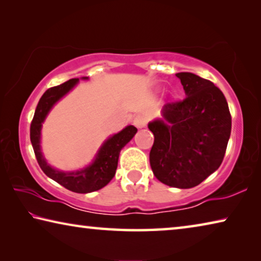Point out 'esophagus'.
Wrapping results in <instances>:
<instances>
[{"label": "esophagus", "instance_id": "34e87169", "mask_svg": "<svg viewBox=\"0 0 261 261\" xmlns=\"http://www.w3.org/2000/svg\"><path fill=\"white\" fill-rule=\"evenodd\" d=\"M147 117L146 116H144V115H138V116H137L136 118H135V121H134V124L137 126V127H139V129H141V127H145L147 125Z\"/></svg>", "mask_w": 261, "mask_h": 261}]
</instances>
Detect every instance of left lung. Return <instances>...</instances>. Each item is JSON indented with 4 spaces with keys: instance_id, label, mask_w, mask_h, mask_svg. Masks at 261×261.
I'll return each instance as SVG.
<instances>
[{
    "instance_id": "1",
    "label": "left lung",
    "mask_w": 261,
    "mask_h": 261,
    "mask_svg": "<svg viewBox=\"0 0 261 261\" xmlns=\"http://www.w3.org/2000/svg\"><path fill=\"white\" fill-rule=\"evenodd\" d=\"M176 76L187 96L166 103L162 120L148 124L154 135L149 163L163 184L190 189L222 163L231 132V115L223 93L211 81L191 72Z\"/></svg>"
}]
</instances>
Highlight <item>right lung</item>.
<instances>
[{
    "mask_svg": "<svg viewBox=\"0 0 261 261\" xmlns=\"http://www.w3.org/2000/svg\"><path fill=\"white\" fill-rule=\"evenodd\" d=\"M87 79V77H84ZM78 83V78H72L61 85L48 88L43 93L35 109L33 120L31 122L30 138L39 166L48 177L54 179L62 187L77 193H88L106 187L115 176L117 169L118 156L121 149L134 138L137 129L134 125L126 126L121 132L114 135L106 141L96 154L94 162L82 170L64 173L47 165L40 151V131L42 122L53 106L64 96Z\"/></svg>",
    "mask_w": 261,
    "mask_h": 261,
    "instance_id": "obj_1",
    "label": "right lung"
}]
</instances>
